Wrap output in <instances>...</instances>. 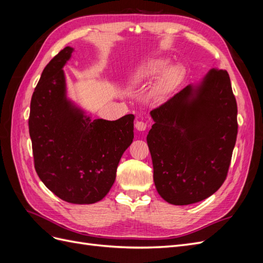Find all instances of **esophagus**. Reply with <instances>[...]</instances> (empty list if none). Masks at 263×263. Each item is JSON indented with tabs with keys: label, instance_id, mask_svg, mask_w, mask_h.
Listing matches in <instances>:
<instances>
[{
	"label": "esophagus",
	"instance_id": "34e87169",
	"mask_svg": "<svg viewBox=\"0 0 263 263\" xmlns=\"http://www.w3.org/2000/svg\"><path fill=\"white\" fill-rule=\"evenodd\" d=\"M135 127H136V129L139 132H144L147 128V124L142 121H137L135 123Z\"/></svg>",
	"mask_w": 263,
	"mask_h": 263
}]
</instances>
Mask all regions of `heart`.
<instances>
[{"instance_id": "1", "label": "heart", "mask_w": 263, "mask_h": 263, "mask_svg": "<svg viewBox=\"0 0 263 263\" xmlns=\"http://www.w3.org/2000/svg\"><path fill=\"white\" fill-rule=\"evenodd\" d=\"M170 59L157 57L145 62L132 78L130 82L137 85L153 81L158 76L156 92L159 95H165L173 91L179 85L182 79V71L178 66H170Z\"/></svg>"}]
</instances>
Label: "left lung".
<instances>
[{"instance_id":"8db88e82","label":"left lung","mask_w":263,"mask_h":263,"mask_svg":"<svg viewBox=\"0 0 263 263\" xmlns=\"http://www.w3.org/2000/svg\"><path fill=\"white\" fill-rule=\"evenodd\" d=\"M147 136L155 185L164 201L189 205L224 183L236 144L237 103L226 70L211 69L150 112Z\"/></svg>"}]
</instances>
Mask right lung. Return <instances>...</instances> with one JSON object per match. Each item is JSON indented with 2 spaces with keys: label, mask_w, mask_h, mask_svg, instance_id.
Here are the masks:
<instances>
[{
  "label": "right lung",
  "mask_w": 263,
  "mask_h": 263,
  "mask_svg": "<svg viewBox=\"0 0 263 263\" xmlns=\"http://www.w3.org/2000/svg\"><path fill=\"white\" fill-rule=\"evenodd\" d=\"M66 47L43 71L28 119L35 169L53 194L72 204L101 201L112 187L124 151L134 139L133 114L92 119L67 99Z\"/></svg>",
  "instance_id": "obj_1"
}]
</instances>
